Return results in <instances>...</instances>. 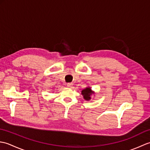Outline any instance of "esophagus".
I'll return each instance as SVG.
<instances>
[{
  "mask_svg": "<svg viewBox=\"0 0 150 150\" xmlns=\"http://www.w3.org/2000/svg\"><path fill=\"white\" fill-rule=\"evenodd\" d=\"M73 85V84L72 83H68V84H67V86L69 87V88H72Z\"/></svg>",
  "mask_w": 150,
  "mask_h": 150,
  "instance_id": "1",
  "label": "esophagus"
}]
</instances>
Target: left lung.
Segmentation results:
<instances>
[{"mask_svg":"<svg viewBox=\"0 0 150 150\" xmlns=\"http://www.w3.org/2000/svg\"><path fill=\"white\" fill-rule=\"evenodd\" d=\"M81 94L83 96L84 99L86 100H90L91 99V97L92 95L95 94V91H92L91 88L90 87H86L84 88V90L81 91Z\"/></svg>","mask_w":150,"mask_h":150,"instance_id":"obj_1","label":"left lung"}]
</instances>
